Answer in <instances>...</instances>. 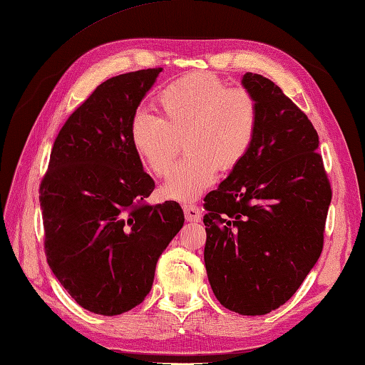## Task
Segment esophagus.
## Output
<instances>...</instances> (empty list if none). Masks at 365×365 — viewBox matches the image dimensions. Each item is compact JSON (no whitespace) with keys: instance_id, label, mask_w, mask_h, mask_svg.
Returning <instances> with one entry per match:
<instances>
[{"instance_id":"34e87169","label":"esophagus","mask_w":365,"mask_h":365,"mask_svg":"<svg viewBox=\"0 0 365 365\" xmlns=\"http://www.w3.org/2000/svg\"><path fill=\"white\" fill-rule=\"evenodd\" d=\"M183 212H185V216H187L188 221H192V222H197L202 220V212H200V208L197 205H183Z\"/></svg>"}]
</instances>
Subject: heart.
I'll use <instances>...</instances> for the list:
<instances>
[{"label": "heart", "instance_id": "b5f03b06", "mask_svg": "<svg viewBox=\"0 0 365 365\" xmlns=\"http://www.w3.org/2000/svg\"><path fill=\"white\" fill-rule=\"evenodd\" d=\"M158 115L133 113L128 136L138 158L153 175H166L180 150L163 196L191 202L215 182L218 169L242 165L259 130V103L250 91L227 88L213 73H191L163 88L155 98Z\"/></svg>", "mask_w": 365, "mask_h": 365}]
</instances>
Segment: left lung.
<instances>
[{"mask_svg":"<svg viewBox=\"0 0 365 365\" xmlns=\"http://www.w3.org/2000/svg\"><path fill=\"white\" fill-rule=\"evenodd\" d=\"M259 130L242 165L204 199V260L216 299L240 315L289 301L323 250L332 191L307 115L282 89L247 72Z\"/></svg>","mask_w":365,"mask_h":365,"instance_id":"8db88e82","label":"left lung"}]
</instances>
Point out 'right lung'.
Returning <instances> with one entry per match:
<instances>
[{
  "instance_id": "obj_1",
  "label": "right lung",
  "mask_w": 365,
  "mask_h": 365,
  "mask_svg": "<svg viewBox=\"0 0 365 365\" xmlns=\"http://www.w3.org/2000/svg\"><path fill=\"white\" fill-rule=\"evenodd\" d=\"M160 72L123 73L97 86L59 130L38 188L46 262L94 314L141 304L158 257L185 221L174 200L145 202L155 182L128 136L131 115Z\"/></svg>"
}]
</instances>
